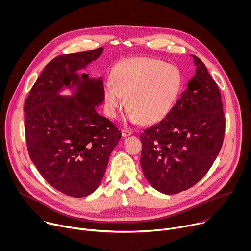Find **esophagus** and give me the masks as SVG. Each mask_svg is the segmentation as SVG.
I'll return each mask as SVG.
<instances>
[{
  "label": "esophagus",
  "instance_id": "esophagus-1",
  "mask_svg": "<svg viewBox=\"0 0 251 251\" xmlns=\"http://www.w3.org/2000/svg\"><path fill=\"white\" fill-rule=\"evenodd\" d=\"M121 132H122V136H123L124 138H126V137H128V136H130V135L132 134V132H131V131L126 130V129H122V130H121Z\"/></svg>",
  "mask_w": 251,
  "mask_h": 251
}]
</instances>
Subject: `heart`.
<instances>
[{
  "label": "heart",
  "mask_w": 251,
  "mask_h": 251,
  "mask_svg": "<svg viewBox=\"0 0 251 251\" xmlns=\"http://www.w3.org/2000/svg\"><path fill=\"white\" fill-rule=\"evenodd\" d=\"M181 89L182 75L176 66L151 57L129 58L119 62L111 81L104 83L105 112L115 118L125 97L129 121L155 124L171 112Z\"/></svg>",
  "instance_id": "heart-1"
}]
</instances>
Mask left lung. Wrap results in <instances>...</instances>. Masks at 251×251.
I'll return each mask as SVG.
<instances>
[{
	"label": "left lung",
	"mask_w": 251,
	"mask_h": 251,
	"mask_svg": "<svg viewBox=\"0 0 251 251\" xmlns=\"http://www.w3.org/2000/svg\"><path fill=\"white\" fill-rule=\"evenodd\" d=\"M196 75L168 116L141 135V167L157 191L174 195L201 181L223 146L226 118L220 89L192 55Z\"/></svg>",
	"instance_id": "8db88e82"
}]
</instances>
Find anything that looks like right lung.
<instances>
[{
  "instance_id": "obj_1",
  "label": "right lung",
  "mask_w": 251,
  "mask_h": 251,
  "mask_svg": "<svg viewBox=\"0 0 251 251\" xmlns=\"http://www.w3.org/2000/svg\"><path fill=\"white\" fill-rule=\"evenodd\" d=\"M103 48L58 55L50 61L25 100L28 155L45 180L64 195L82 198L100 185L121 131L96 111L103 80L78 75ZM70 89L73 95L60 92Z\"/></svg>"
}]
</instances>
